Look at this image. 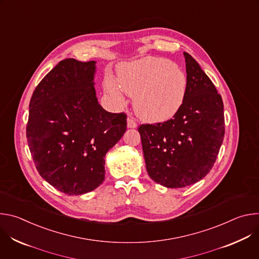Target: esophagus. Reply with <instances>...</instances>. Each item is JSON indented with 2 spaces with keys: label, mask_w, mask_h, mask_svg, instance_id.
Here are the masks:
<instances>
[{
  "label": "esophagus",
  "mask_w": 259,
  "mask_h": 259,
  "mask_svg": "<svg viewBox=\"0 0 259 259\" xmlns=\"http://www.w3.org/2000/svg\"><path fill=\"white\" fill-rule=\"evenodd\" d=\"M127 126H128V128H136L137 124H136V122L131 117H129L127 119Z\"/></svg>",
  "instance_id": "1"
}]
</instances>
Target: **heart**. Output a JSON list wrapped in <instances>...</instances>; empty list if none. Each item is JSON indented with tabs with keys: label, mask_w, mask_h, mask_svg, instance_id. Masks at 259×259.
Returning a JSON list of instances; mask_svg holds the SVG:
<instances>
[{
	"label": "heart",
	"mask_w": 259,
	"mask_h": 259,
	"mask_svg": "<svg viewBox=\"0 0 259 259\" xmlns=\"http://www.w3.org/2000/svg\"><path fill=\"white\" fill-rule=\"evenodd\" d=\"M119 84L129 96L135 97L137 114L145 121L164 122L173 118L187 95L188 80L180 68L165 58L146 57L122 66ZM105 87L123 101L118 84L108 78Z\"/></svg>",
	"instance_id": "obj_1"
}]
</instances>
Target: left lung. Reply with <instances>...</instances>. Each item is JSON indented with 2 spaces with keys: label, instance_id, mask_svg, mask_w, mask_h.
I'll use <instances>...</instances> for the list:
<instances>
[{
  "label": "left lung",
  "instance_id": "left-lung-1",
  "mask_svg": "<svg viewBox=\"0 0 259 259\" xmlns=\"http://www.w3.org/2000/svg\"><path fill=\"white\" fill-rule=\"evenodd\" d=\"M188 89L168 121L138 127L146 171L161 186L184 188L213 167L225 137L224 102L199 63L184 52Z\"/></svg>",
  "mask_w": 259,
  "mask_h": 259
}]
</instances>
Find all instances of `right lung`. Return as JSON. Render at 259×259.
I'll return each instance as SVG.
<instances>
[{"label":"right lung","mask_w":259,"mask_h":259,"mask_svg":"<svg viewBox=\"0 0 259 259\" xmlns=\"http://www.w3.org/2000/svg\"><path fill=\"white\" fill-rule=\"evenodd\" d=\"M95 61L61 60L35 87L26 138L40 175L69 196L104 180L106 153L126 132L125 113H108L94 89Z\"/></svg>","instance_id":"obj_1"}]
</instances>
